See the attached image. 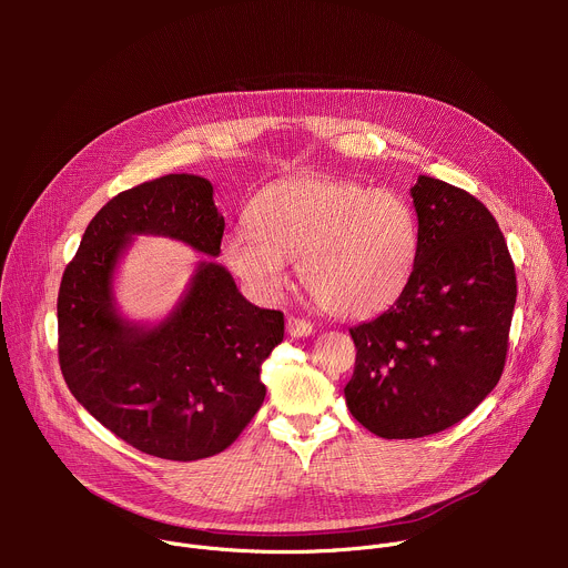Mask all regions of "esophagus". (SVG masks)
Masks as SVG:
<instances>
[{"instance_id":"34e87169","label":"esophagus","mask_w":568,"mask_h":568,"mask_svg":"<svg viewBox=\"0 0 568 568\" xmlns=\"http://www.w3.org/2000/svg\"><path fill=\"white\" fill-rule=\"evenodd\" d=\"M287 333L292 337H310L312 335V323L298 316H287Z\"/></svg>"}]
</instances>
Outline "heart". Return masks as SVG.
<instances>
[{"instance_id":"b5f03b06","label":"heart","mask_w":568,"mask_h":568,"mask_svg":"<svg viewBox=\"0 0 568 568\" xmlns=\"http://www.w3.org/2000/svg\"><path fill=\"white\" fill-rule=\"evenodd\" d=\"M252 229L226 235L222 256L261 296H278L290 261L314 303L342 318H368L407 290L420 247L414 204L395 189L301 175L263 189Z\"/></svg>"}]
</instances>
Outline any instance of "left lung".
Segmentation results:
<instances>
[{
    "instance_id": "left-lung-1",
    "label": "left lung",
    "mask_w": 568,
    "mask_h": 568,
    "mask_svg": "<svg viewBox=\"0 0 568 568\" xmlns=\"http://www.w3.org/2000/svg\"><path fill=\"white\" fill-rule=\"evenodd\" d=\"M412 281L377 318L351 328L346 404L379 438H423L469 416L506 366L517 301L506 237L483 202L420 175Z\"/></svg>"
}]
</instances>
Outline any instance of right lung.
Instances as JSON below:
<instances>
[{
	"instance_id": "add662e5",
	"label": "right lung",
	"mask_w": 568,
	"mask_h": 568,
	"mask_svg": "<svg viewBox=\"0 0 568 568\" xmlns=\"http://www.w3.org/2000/svg\"><path fill=\"white\" fill-rule=\"evenodd\" d=\"M134 233L171 235L217 256L224 217L211 182L166 175L119 193L94 215L58 292L62 377L103 427L143 454H220L261 409V364L283 342V312L252 305L222 265L202 263L161 326H130L112 310V274Z\"/></svg>"
}]
</instances>
